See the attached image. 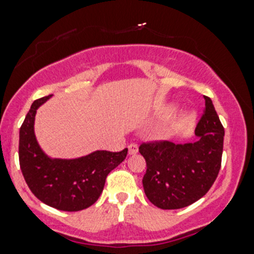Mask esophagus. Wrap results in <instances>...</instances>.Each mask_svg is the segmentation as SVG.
Segmentation results:
<instances>
[{"instance_id": "obj_1", "label": "esophagus", "mask_w": 254, "mask_h": 254, "mask_svg": "<svg viewBox=\"0 0 254 254\" xmlns=\"http://www.w3.org/2000/svg\"><path fill=\"white\" fill-rule=\"evenodd\" d=\"M129 154L130 155H135L137 154V151H138V145L136 144V143H131V144H129Z\"/></svg>"}]
</instances>
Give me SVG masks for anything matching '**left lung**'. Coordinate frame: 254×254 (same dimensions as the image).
I'll list each match as a JSON object with an SVG mask.
<instances>
[{
    "label": "left lung",
    "instance_id": "8db88e82",
    "mask_svg": "<svg viewBox=\"0 0 254 254\" xmlns=\"http://www.w3.org/2000/svg\"><path fill=\"white\" fill-rule=\"evenodd\" d=\"M196 125L193 143L169 140L142 143L139 152L146 162L143 188L146 197L161 209L187 207L206 195L221 167L225 130L208 97Z\"/></svg>",
    "mask_w": 254,
    "mask_h": 254
}]
</instances>
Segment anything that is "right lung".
Instances as JSON below:
<instances>
[{
	"label": "right lung",
	"mask_w": 254,
	"mask_h": 254,
	"mask_svg": "<svg viewBox=\"0 0 254 254\" xmlns=\"http://www.w3.org/2000/svg\"><path fill=\"white\" fill-rule=\"evenodd\" d=\"M52 97L36 99L20 127L19 160L26 183L41 202L65 212H78L96 202L106 176L125 160L119 152L97 150L73 160L51 158L40 148L34 133L36 110Z\"/></svg>",
	"instance_id": "add662e5"
}]
</instances>
